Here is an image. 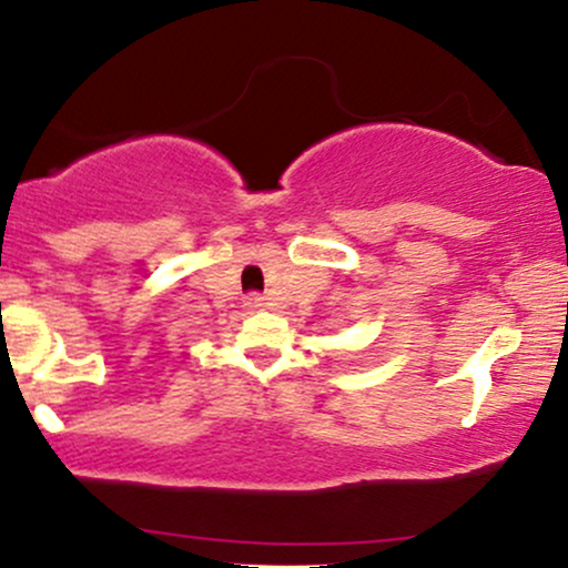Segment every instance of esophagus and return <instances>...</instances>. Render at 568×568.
Returning <instances> with one entry per match:
<instances>
[{
  "label": "esophagus",
  "instance_id": "1",
  "mask_svg": "<svg viewBox=\"0 0 568 568\" xmlns=\"http://www.w3.org/2000/svg\"><path fill=\"white\" fill-rule=\"evenodd\" d=\"M245 306H247V310H264L266 298L262 296V293H251V296L245 298Z\"/></svg>",
  "mask_w": 568,
  "mask_h": 568
}]
</instances>
